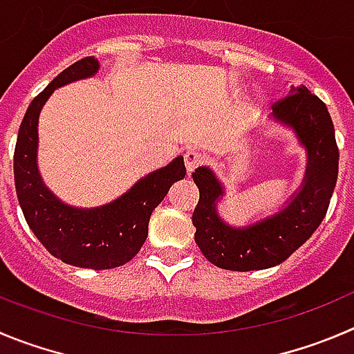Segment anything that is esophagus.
Listing matches in <instances>:
<instances>
[{
    "label": "esophagus",
    "mask_w": 354,
    "mask_h": 354,
    "mask_svg": "<svg viewBox=\"0 0 354 354\" xmlns=\"http://www.w3.org/2000/svg\"><path fill=\"white\" fill-rule=\"evenodd\" d=\"M203 161H205L203 154L198 153V151H187V153L184 154V163H186L187 174H193V171L203 163Z\"/></svg>",
    "instance_id": "1"
}]
</instances>
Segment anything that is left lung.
Returning <instances> with one entry per match:
<instances>
[{
    "mask_svg": "<svg viewBox=\"0 0 354 354\" xmlns=\"http://www.w3.org/2000/svg\"><path fill=\"white\" fill-rule=\"evenodd\" d=\"M272 121L283 124L306 149L302 184L276 214L248 225H231L218 215L225 189L210 167H198L193 180L200 201L193 212L194 241L205 257L230 271H257L287 261L318 230L337 183L339 149L325 104L304 85L292 86L285 99L272 104Z\"/></svg>",
    "mask_w": 354,
    "mask_h": 354,
    "instance_id": "left-lung-1",
    "label": "left lung"
}]
</instances>
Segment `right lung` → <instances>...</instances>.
Wrapping results in <instances>:
<instances>
[{
    "mask_svg": "<svg viewBox=\"0 0 354 354\" xmlns=\"http://www.w3.org/2000/svg\"><path fill=\"white\" fill-rule=\"evenodd\" d=\"M100 64L95 57L74 62L29 104L19 129L13 175L24 217L43 247L76 268L111 269L139 254L147 238L149 218L174 183L184 179V158L177 156L137 180L111 203L92 208L71 207L45 186L38 168V121L46 100L57 88L92 78Z\"/></svg>",
    "mask_w": 354,
    "mask_h": 354,
    "instance_id": "right-lung-1",
    "label": "right lung"
}]
</instances>
